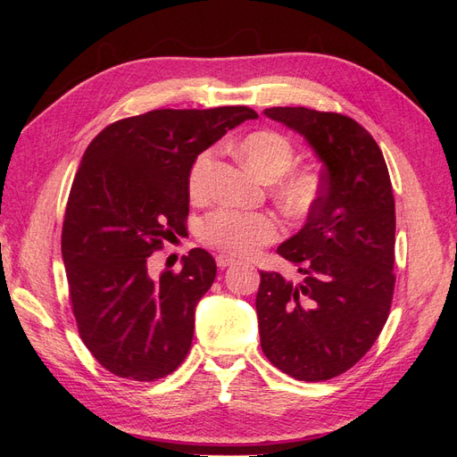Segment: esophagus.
I'll use <instances>...</instances> for the list:
<instances>
[{"label":"esophagus","mask_w":457,"mask_h":457,"mask_svg":"<svg viewBox=\"0 0 457 457\" xmlns=\"http://www.w3.org/2000/svg\"><path fill=\"white\" fill-rule=\"evenodd\" d=\"M215 261H217V267H219V269H227V267H232L234 262H237V259L230 257V255H225V253L217 255V257H215Z\"/></svg>","instance_id":"obj_1"}]
</instances>
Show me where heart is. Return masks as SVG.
Segmentation results:
<instances>
[{
  "label": "heart",
  "instance_id": "heart-1",
  "mask_svg": "<svg viewBox=\"0 0 457 457\" xmlns=\"http://www.w3.org/2000/svg\"><path fill=\"white\" fill-rule=\"evenodd\" d=\"M240 154L250 168L267 181L284 175L294 162V146L284 135L274 131H255L240 143ZM215 152L204 150L196 156L188 173L192 198H204L212 188ZM280 196L295 210H307L318 195V177L309 171L287 173L278 185ZM200 238L230 255H252L259 247L272 244L280 237V223L269 213L238 212L220 207L205 215L200 223Z\"/></svg>",
  "mask_w": 457,
  "mask_h": 457
}]
</instances>
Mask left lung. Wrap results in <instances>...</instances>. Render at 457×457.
<instances>
[{"instance_id": "1", "label": "left lung", "mask_w": 457, "mask_h": 457, "mask_svg": "<svg viewBox=\"0 0 457 457\" xmlns=\"http://www.w3.org/2000/svg\"><path fill=\"white\" fill-rule=\"evenodd\" d=\"M265 116L301 133L322 160L320 192L295 237L278 245L301 284L261 272V349L299 381H326L371 349L395 292V198L373 137L349 116L274 106Z\"/></svg>"}]
</instances>
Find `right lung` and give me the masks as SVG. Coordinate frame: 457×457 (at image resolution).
<instances>
[{
  "mask_svg": "<svg viewBox=\"0 0 457 457\" xmlns=\"http://www.w3.org/2000/svg\"><path fill=\"white\" fill-rule=\"evenodd\" d=\"M257 112L247 106L162 108L106 126L87 146L68 196L62 261L79 337L103 368L156 381L187 358L195 311L217 265L202 247L179 272L148 261L183 237L196 156Z\"/></svg>",
  "mask_w": 457,
  "mask_h": 457,
  "instance_id": "right-lung-1",
  "label": "right lung"
}]
</instances>
